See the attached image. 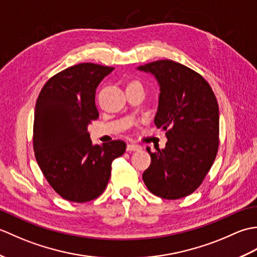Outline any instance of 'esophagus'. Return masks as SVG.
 Instances as JSON below:
<instances>
[{"mask_svg":"<svg viewBox=\"0 0 257 257\" xmlns=\"http://www.w3.org/2000/svg\"><path fill=\"white\" fill-rule=\"evenodd\" d=\"M141 150V146L136 144H128L127 145V151H139Z\"/></svg>","mask_w":257,"mask_h":257,"instance_id":"obj_1","label":"esophagus"}]
</instances>
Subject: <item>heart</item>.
Listing matches in <instances>:
<instances>
[{"label": "heart", "instance_id": "1", "mask_svg": "<svg viewBox=\"0 0 257 257\" xmlns=\"http://www.w3.org/2000/svg\"><path fill=\"white\" fill-rule=\"evenodd\" d=\"M130 84H139V83H137V81H134V83H130ZM129 84V85H130Z\"/></svg>", "mask_w": 257, "mask_h": 257}]
</instances>
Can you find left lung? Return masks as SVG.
Here are the masks:
<instances>
[{
    "label": "left lung",
    "mask_w": 257,
    "mask_h": 257,
    "mask_svg": "<svg viewBox=\"0 0 257 257\" xmlns=\"http://www.w3.org/2000/svg\"><path fill=\"white\" fill-rule=\"evenodd\" d=\"M160 87L155 117L167 130L165 149L147 151L151 165L143 174L151 193L162 199L184 198L198 189L219 148V105L207 81L184 65L163 59L139 66Z\"/></svg>",
    "instance_id": "obj_1"
}]
</instances>
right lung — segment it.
Returning a JSON list of instances; mask_svg holds the SVG:
<instances>
[{"instance_id":"add662e5","label":"right lung","mask_w":257,"mask_h":257,"mask_svg":"<svg viewBox=\"0 0 257 257\" xmlns=\"http://www.w3.org/2000/svg\"><path fill=\"white\" fill-rule=\"evenodd\" d=\"M113 67L83 63L48 79L38 95L33 128L36 161L52 188L70 202L96 199L110 179L125 144L94 145L87 127L99 116L95 94Z\"/></svg>"}]
</instances>
